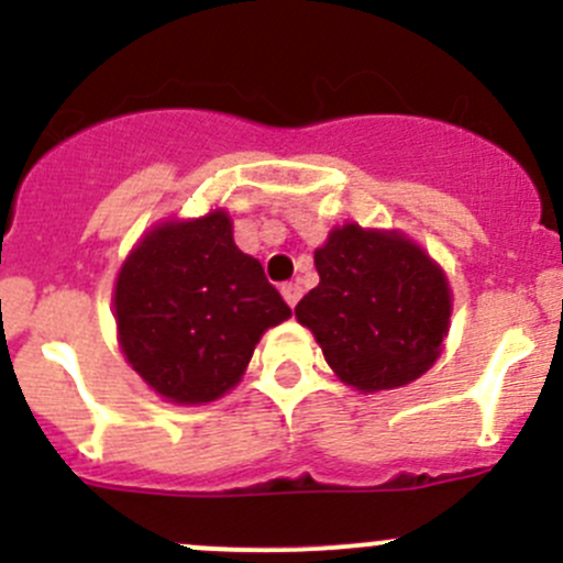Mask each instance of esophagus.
Wrapping results in <instances>:
<instances>
[{
  "label": "esophagus",
  "mask_w": 563,
  "mask_h": 563,
  "mask_svg": "<svg viewBox=\"0 0 563 563\" xmlns=\"http://www.w3.org/2000/svg\"><path fill=\"white\" fill-rule=\"evenodd\" d=\"M299 297H302V286H297V283H288V286H283V299L288 302V308H297Z\"/></svg>",
  "instance_id": "34e87169"
}]
</instances>
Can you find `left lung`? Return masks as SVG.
I'll list each match as a JSON object with an SVG mask.
<instances>
[{"label":"left lung","mask_w":563,"mask_h":563,"mask_svg":"<svg viewBox=\"0 0 563 563\" xmlns=\"http://www.w3.org/2000/svg\"><path fill=\"white\" fill-rule=\"evenodd\" d=\"M321 283L297 305L334 376L397 389L433 367L450 334L452 288L428 250L397 229L334 225L316 250Z\"/></svg>","instance_id":"8db88e82"}]
</instances>
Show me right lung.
<instances>
[{
  "instance_id": "1",
  "label": "right lung",
  "mask_w": 563,
  "mask_h": 563,
  "mask_svg": "<svg viewBox=\"0 0 563 563\" xmlns=\"http://www.w3.org/2000/svg\"><path fill=\"white\" fill-rule=\"evenodd\" d=\"M288 316L258 258L236 247L220 207L152 225L113 283L119 349L174 406H203L234 389L261 334Z\"/></svg>"
}]
</instances>
